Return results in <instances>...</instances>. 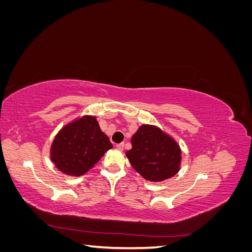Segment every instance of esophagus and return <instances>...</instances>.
Here are the masks:
<instances>
[{"label": "esophagus", "instance_id": "34e87169", "mask_svg": "<svg viewBox=\"0 0 252 252\" xmlns=\"http://www.w3.org/2000/svg\"><path fill=\"white\" fill-rule=\"evenodd\" d=\"M117 148H118L119 150H123V149H124V143L118 144V145H117Z\"/></svg>", "mask_w": 252, "mask_h": 252}]
</instances>
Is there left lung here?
<instances>
[{
    "instance_id": "8db88e82",
    "label": "left lung",
    "mask_w": 252,
    "mask_h": 252,
    "mask_svg": "<svg viewBox=\"0 0 252 252\" xmlns=\"http://www.w3.org/2000/svg\"><path fill=\"white\" fill-rule=\"evenodd\" d=\"M126 156L136 172L150 182L170 179L180 170L182 151L169 134L157 126L144 124L131 138Z\"/></svg>"
}]
</instances>
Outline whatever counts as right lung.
I'll use <instances>...</instances> for the list:
<instances>
[{
  "label": "right lung",
  "instance_id": "right-lung-1",
  "mask_svg": "<svg viewBox=\"0 0 252 252\" xmlns=\"http://www.w3.org/2000/svg\"><path fill=\"white\" fill-rule=\"evenodd\" d=\"M111 148L112 144L101 130L96 118L84 116L68 123L57 133L51 144L50 159L60 171L80 177Z\"/></svg>",
  "mask_w": 252,
  "mask_h": 252
}]
</instances>
